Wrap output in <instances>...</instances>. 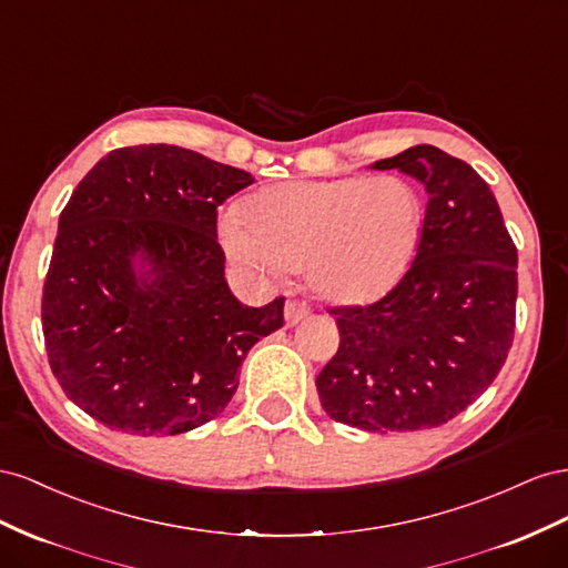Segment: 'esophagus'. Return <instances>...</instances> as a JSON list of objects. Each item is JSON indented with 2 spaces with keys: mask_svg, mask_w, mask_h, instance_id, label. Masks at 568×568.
Instances as JSON below:
<instances>
[{
  "mask_svg": "<svg viewBox=\"0 0 568 568\" xmlns=\"http://www.w3.org/2000/svg\"><path fill=\"white\" fill-rule=\"evenodd\" d=\"M312 314V306L302 302V300H290L285 304V323L287 326H295V323H300L302 318H306Z\"/></svg>",
  "mask_w": 568,
  "mask_h": 568,
  "instance_id": "esophagus-1",
  "label": "esophagus"
}]
</instances>
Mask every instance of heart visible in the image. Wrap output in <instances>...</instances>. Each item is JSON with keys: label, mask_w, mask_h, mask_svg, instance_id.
I'll use <instances>...</instances> for the list:
<instances>
[{"label": "heart", "mask_w": 568, "mask_h": 568, "mask_svg": "<svg viewBox=\"0 0 568 568\" xmlns=\"http://www.w3.org/2000/svg\"><path fill=\"white\" fill-rule=\"evenodd\" d=\"M418 190L399 175L290 181L256 190L242 221L225 216L223 247L268 278L306 268L321 297L368 302L407 271L424 233Z\"/></svg>", "instance_id": "obj_1"}]
</instances>
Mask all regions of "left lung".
I'll return each mask as SVG.
<instances>
[{"instance_id":"8db88e82","label":"left lung","mask_w":568,"mask_h":568,"mask_svg":"<svg viewBox=\"0 0 568 568\" xmlns=\"http://www.w3.org/2000/svg\"><path fill=\"white\" fill-rule=\"evenodd\" d=\"M371 169L426 187L414 264L368 306L331 310L339 347L316 378L321 407L368 433H407L462 414L505 364L516 316V247L488 183L433 144Z\"/></svg>"}]
</instances>
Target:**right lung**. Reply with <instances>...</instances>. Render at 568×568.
Listing matches in <instances>:
<instances>
[{
    "instance_id": "right-lung-1",
    "label": "right lung",
    "mask_w": 568,
    "mask_h": 568,
    "mask_svg": "<svg viewBox=\"0 0 568 568\" xmlns=\"http://www.w3.org/2000/svg\"><path fill=\"white\" fill-rule=\"evenodd\" d=\"M252 173L175 144L113 150L59 216L42 293L52 374L111 430L178 435L216 418L278 297L242 304L225 281L216 209Z\"/></svg>"
}]
</instances>
